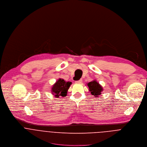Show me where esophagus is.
Segmentation results:
<instances>
[{"label": "esophagus", "instance_id": "esophagus-1", "mask_svg": "<svg viewBox=\"0 0 147 147\" xmlns=\"http://www.w3.org/2000/svg\"><path fill=\"white\" fill-rule=\"evenodd\" d=\"M82 79H80V80H79L75 81V83H82Z\"/></svg>", "mask_w": 147, "mask_h": 147}]
</instances>
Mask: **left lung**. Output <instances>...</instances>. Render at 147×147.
Here are the masks:
<instances>
[{
  "instance_id": "1",
  "label": "left lung",
  "mask_w": 147,
  "mask_h": 147,
  "mask_svg": "<svg viewBox=\"0 0 147 147\" xmlns=\"http://www.w3.org/2000/svg\"><path fill=\"white\" fill-rule=\"evenodd\" d=\"M87 86L89 87V91L91 94L96 98L98 97L103 91V87L96 80L87 83Z\"/></svg>"
}]
</instances>
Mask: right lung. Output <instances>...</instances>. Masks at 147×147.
I'll return each mask as SVG.
<instances>
[{
    "label": "right lung",
    "mask_w": 147,
    "mask_h": 147,
    "mask_svg": "<svg viewBox=\"0 0 147 147\" xmlns=\"http://www.w3.org/2000/svg\"><path fill=\"white\" fill-rule=\"evenodd\" d=\"M71 84V82H66L64 79L59 78L51 87V94L57 98H60V97H64L67 96Z\"/></svg>",
    "instance_id": "1"
}]
</instances>
